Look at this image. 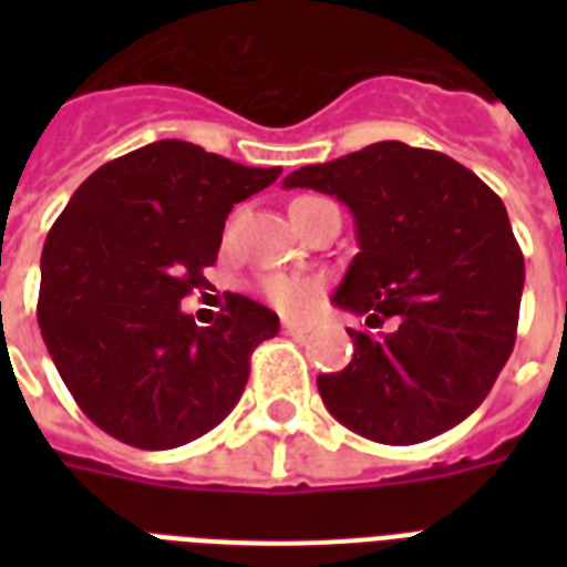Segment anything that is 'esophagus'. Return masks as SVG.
<instances>
[{"label":"esophagus","mask_w":567,"mask_h":567,"mask_svg":"<svg viewBox=\"0 0 567 567\" xmlns=\"http://www.w3.org/2000/svg\"><path fill=\"white\" fill-rule=\"evenodd\" d=\"M282 329H285V336L306 338L311 332V323H302V320H282Z\"/></svg>","instance_id":"34e87169"}]
</instances>
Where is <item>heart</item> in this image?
I'll use <instances>...</instances> for the list:
<instances>
[{"label":"heart","mask_w":567,"mask_h":567,"mask_svg":"<svg viewBox=\"0 0 567 567\" xmlns=\"http://www.w3.org/2000/svg\"><path fill=\"white\" fill-rule=\"evenodd\" d=\"M309 199V196H306ZM261 297H265L274 309L288 311V315H300L311 309L323 293V282L315 276H297V274H267L261 282Z\"/></svg>","instance_id":"1"}]
</instances>
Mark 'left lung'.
Listing matches in <instances>:
<instances>
[{"mask_svg":"<svg viewBox=\"0 0 567 567\" xmlns=\"http://www.w3.org/2000/svg\"><path fill=\"white\" fill-rule=\"evenodd\" d=\"M285 188L338 196L353 212L359 256L338 309L364 315L353 362L320 373L323 403L379 444H417L483 403L518 332L524 256L506 205L476 173L435 150L382 141L309 164Z\"/></svg>","mask_w":567,"mask_h":567,"instance_id":"8db88e82","label":"left lung"}]
</instances>
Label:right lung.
Wrapping results in <instances>:
<instances>
[{
	"label": "right lung",
	"instance_id": "obj_1",
	"mask_svg": "<svg viewBox=\"0 0 567 567\" xmlns=\"http://www.w3.org/2000/svg\"><path fill=\"white\" fill-rule=\"evenodd\" d=\"M279 173L158 141L102 164L70 196L43 244L38 323L100 430L132 447L171 450L235 409L249 355L279 332V318L226 293V311L196 327L179 302L205 285L231 205Z\"/></svg>",
	"mask_w": 567,
	"mask_h": 567
}]
</instances>
